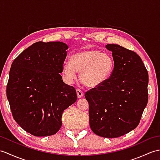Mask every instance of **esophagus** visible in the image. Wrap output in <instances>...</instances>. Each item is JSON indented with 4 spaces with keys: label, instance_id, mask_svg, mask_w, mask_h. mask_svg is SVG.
<instances>
[{
    "label": "esophagus",
    "instance_id": "esophagus-1",
    "mask_svg": "<svg viewBox=\"0 0 160 160\" xmlns=\"http://www.w3.org/2000/svg\"><path fill=\"white\" fill-rule=\"evenodd\" d=\"M76 93H77V96H78V98H82L83 96H84V93H83V92L80 89H79V88H77L76 89Z\"/></svg>",
    "mask_w": 160,
    "mask_h": 160
}]
</instances>
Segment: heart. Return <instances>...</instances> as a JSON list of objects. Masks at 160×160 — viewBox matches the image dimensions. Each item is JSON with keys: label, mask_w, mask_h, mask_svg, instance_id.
<instances>
[{"label": "heart", "mask_w": 160, "mask_h": 160, "mask_svg": "<svg viewBox=\"0 0 160 160\" xmlns=\"http://www.w3.org/2000/svg\"><path fill=\"white\" fill-rule=\"evenodd\" d=\"M71 62L62 65V73L68 82H72L80 72V79L85 86L97 87L108 79L114 69V61L108 53L96 49L76 52L71 57Z\"/></svg>", "instance_id": "1"}]
</instances>
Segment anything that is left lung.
<instances>
[{
	"label": "left lung",
	"mask_w": 160,
	"mask_h": 160,
	"mask_svg": "<svg viewBox=\"0 0 160 160\" xmlns=\"http://www.w3.org/2000/svg\"><path fill=\"white\" fill-rule=\"evenodd\" d=\"M114 69L104 83L86 92L89 124L95 134L117 138L138 125L148 102V74L139 56L117 44H108Z\"/></svg>",
	"instance_id": "obj_1"
}]
</instances>
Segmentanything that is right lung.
<instances>
[{
  "label": "right lung",
  "mask_w": 160,
  "mask_h": 160,
  "mask_svg": "<svg viewBox=\"0 0 160 160\" xmlns=\"http://www.w3.org/2000/svg\"><path fill=\"white\" fill-rule=\"evenodd\" d=\"M68 48L61 42H38L12 62L7 99L14 120L33 136L57 133L63 111L77 100L75 88L60 75Z\"/></svg>",
  "instance_id": "obj_1"
}]
</instances>
